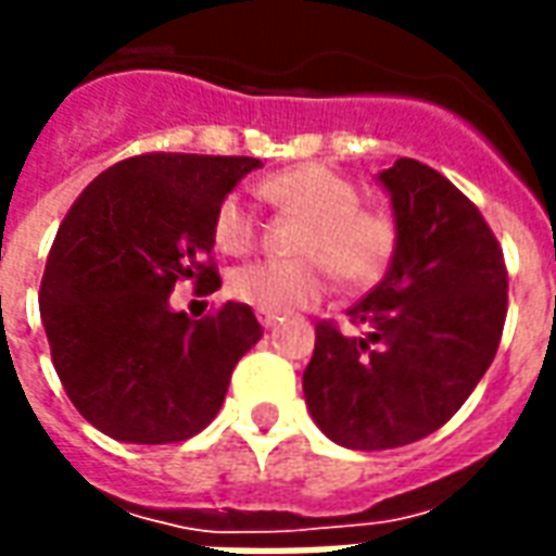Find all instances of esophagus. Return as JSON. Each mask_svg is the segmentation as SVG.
Instances as JSON below:
<instances>
[{
	"label": "esophagus",
	"mask_w": 556,
	"mask_h": 556,
	"mask_svg": "<svg viewBox=\"0 0 556 556\" xmlns=\"http://www.w3.org/2000/svg\"><path fill=\"white\" fill-rule=\"evenodd\" d=\"M277 320H282L279 315H274V312H258V324L262 327H277Z\"/></svg>",
	"instance_id": "1"
}]
</instances>
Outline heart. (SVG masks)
<instances>
[{"label": "heart", "instance_id": "heart-1", "mask_svg": "<svg viewBox=\"0 0 556 556\" xmlns=\"http://www.w3.org/2000/svg\"><path fill=\"white\" fill-rule=\"evenodd\" d=\"M258 194L279 212L300 217L291 250L294 258H262L238 267L229 291L258 312L309 309L327 289L332 270L344 286H371L389 270L401 226L392 212L359 203V188L320 162L291 164L267 174ZM258 220L238 194H226L212 215V241L220 253L241 256L256 244Z\"/></svg>", "mask_w": 556, "mask_h": 556}]
</instances>
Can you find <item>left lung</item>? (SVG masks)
Masks as SVG:
<instances>
[{"mask_svg":"<svg viewBox=\"0 0 556 556\" xmlns=\"http://www.w3.org/2000/svg\"><path fill=\"white\" fill-rule=\"evenodd\" d=\"M380 182L401 226L397 253L348 309L351 330L315 324L303 371L315 425L353 451L409 445L447 425L507 320V265L480 208L415 159H397Z\"/></svg>","mask_w":556,"mask_h":556,"instance_id":"obj_1","label":"left lung"}]
</instances>
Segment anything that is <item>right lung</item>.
<instances>
[{
    "mask_svg": "<svg viewBox=\"0 0 556 556\" xmlns=\"http://www.w3.org/2000/svg\"><path fill=\"white\" fill-rule=\"evenodd\" d=\"M250 155L143 152L111 164L70 205L40 282V318L64 392L117 442L170 445L224 404L238 359L258 339L247 303L203 320L170 309L176 282L220 289L215 205Z\"/></svg>",
    "mask_w": 556,
    "mask_h": 556,
    "instance_id": "right-lung-1",
    "label": "right lung"
}]
</instances>
